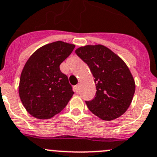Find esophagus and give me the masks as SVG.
<instances>
[{
    "instance_id": "34e87169",
    "label": "esophagus",
    "mask_w": 157,
    "mask_h": 157,
    "mask_svg": "<svg viewBox=\"0 0 157 157\" xmlns=\"http://www.w3.org/2000/svg\"><path fill=\"white\" fill-rule=\"evenodd\" d=\"M79 88H80V86H79L78 84L76 85V86H74V91H75L76 93H78V91H79Z\"/></svg>"
}]
</instances>
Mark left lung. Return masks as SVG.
<instances>
[{
	"instance_id": "8db88e82",
	"label": "left lung",
	"mask_w": 157,
	"mask_h": 157,
	"mask_svg": "<svg viewBox=\"0 0 157 157\" xmlns=\"http://www.w3.org/2000/svg\"><path fill=\"white\" fill-rule=\"evenodd\" d=\"M77 55L90 67L96 95L86 101L90 110L104 121H112L127 111L135 93L133 77L124 60L103 45L77 48Z\"/></svg>"
}]
</instances>
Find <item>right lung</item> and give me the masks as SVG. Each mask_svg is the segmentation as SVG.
<instances>
[{"label": "right lung", "mask_w": 157, "mask_h": 157, "mask_svg": "<svg viewBox=\"0 0 157 157\" xmlns=\"http://www.w3.org/2000/svg\"><path fill=\"white\" fill-rule=\"evenodd\" d=\"M75 45L56 41L36 50L21 72L19 96L27 112L37 119H50L68 103L74 92L60 65Z\"/></svg>", "instance_id": "1"}]
</instances>
